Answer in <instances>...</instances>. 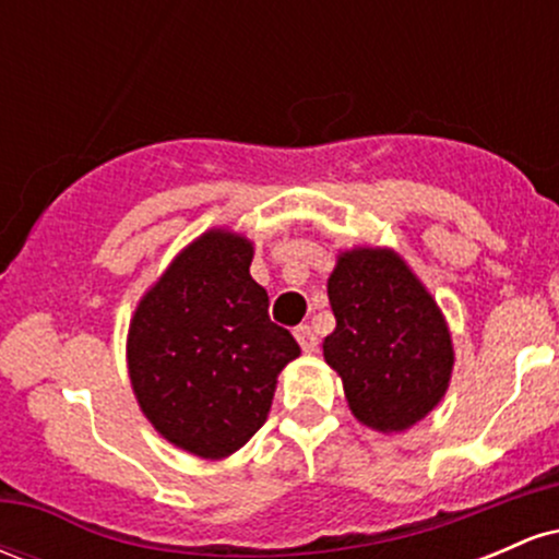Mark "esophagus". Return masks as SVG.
<instances>
[{
	"label": "esophagus",
	"mask_w": 559,
	"mask_h": 559,
	"mask_svg": "<svg viewBox=\"0 0 559 559\" xmlns=\"http://www.w3.org/2000/svg\"><path fill=\"white\" fill-rule=\"evenodd\" d=\"M294 336H297V342L305 352H316L318 349V336H316V331L310 329V325H297V329H294Z\"/></svg>",
	"instance_id": "1"
}]
</instances>
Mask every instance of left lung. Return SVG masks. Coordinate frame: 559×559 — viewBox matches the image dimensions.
Listing matches in <instances>:
<instances>
[{"mask_svg":"<svg viewBox=\"0 0 559 559\" xmlns=\"http://www.w3.org/2000/svg\"><path fill=\"white\" fill-rule=\"evenodd\" d=\"M336 329L325 362L349 409L378 431H404L439 404L452 376V338L431 294L391 249H352L329 278Z\"/></svg>","mask_w":559,"mask_h":559,"instance_id":"8db88e82","label":"left lung"}]
</instances>
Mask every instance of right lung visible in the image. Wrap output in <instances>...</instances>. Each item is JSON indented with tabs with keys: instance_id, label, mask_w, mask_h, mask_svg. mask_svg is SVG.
Listing matches in <instances>:
<instances>
[{
	"instance_id": "obj_1",
	"label": "right lung",
	"mask_w": 559,
	"mask_h": 559,
	"mask_svg": "<svg viewBox=\"0 0 559 559\" xmlns=\"http://www.w3.org/2000/svg\"><path fill=\"white\" fill-rule=\"evenodd\" d=\"M249 265L243 236H199L141 299L128 331V373L144 415L170 444L207 460L260 431L275 378L299 357Z\"/></svg>"
}]
</instances>
